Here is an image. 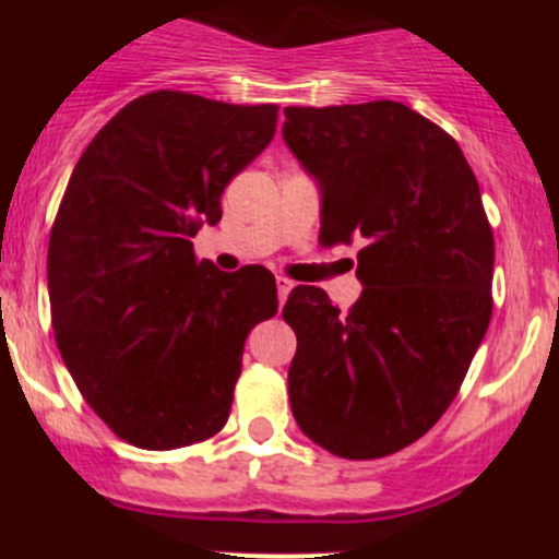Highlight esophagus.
<instances>
[{
	"instance_id": "esophagus-1",
	"label": "esophagus",
	"mask_w": 559,
	"mask_h": 559,
	"mask_svg": "<svg viewBox=\"0 0 559 559\" xmlns=\"http://www.w3.org/2000/svg\"><path fill=\"white\" fill-rule=\"evenodd\" d=\"M275 286H278V300H281V302H286V297H289V292L295 289V284H292L289 278H284V275H278V278H275Z\"/></svg>"
}]
</instances>
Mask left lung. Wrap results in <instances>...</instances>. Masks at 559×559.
Returning <instances> with one entry per match:
<instances>
[{"label":"left lung","mask_w":559,"mask_h":559,"mask_svg":"<svg viewBox=\"0 0 559 559\" xmlns=\"http://www.w3.org/2000/svg\"><path fill=\"white\" fill-rule=\"evenodd\" d=\"M284 112L321 191L319 240L362 243L365 286L348 313L319 286L292 289V414L326 452L376 460L419 441L460 392L492 319V227L456 140L408 105Z\"/></svg>","instance_id":"8db88e82"}]
</instances>
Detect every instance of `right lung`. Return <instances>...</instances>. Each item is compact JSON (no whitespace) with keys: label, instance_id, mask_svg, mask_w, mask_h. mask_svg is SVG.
Returning <instances> with one entry per match:
<instances>
[{"label":"right lung","instance_id":"1","mask_svg":"<svg viewBox=\"0 0 559 559\" xmlns=\"http://www.w3.org/2000/svg\"><path fill=\"white\" fill-rule=\"evenodd\" d=\"M275 121V105L151 92L99 129L70 175L48 243L56 346L94 414L132 447L216 436L248 332L278 311L270 270L222 273L191 246Z\"/></svg>","mask_w":559,"mask_h":559}]
</instances>
